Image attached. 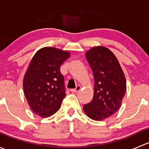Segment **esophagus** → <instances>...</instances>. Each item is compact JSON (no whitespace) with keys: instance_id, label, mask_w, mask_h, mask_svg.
<instances>
[{"instance_id":"1","label":"esophagus","mask_w":149,"mask_h":149,"mask_svg":"<svg viewBox=\"0 0 149 149\" xmlns=\"http://www.w3.org/2000/svg\"><path fill=\"white\" fill-rule=\"evenodd\" d=\"M81 88V86H79V85H78L77 86H76V88H73V89H71V90H70V91H71V92L76 93V92H78V91H80Z\"/></svg>"}]
</instances>
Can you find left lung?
Returning <instances> with one entry per match:
<instances>
[{
    "label": "left lung",
    "mask_w": 149,
    "mask_h": 149,
    "mask_svg": "<svg viewBox=\"0 0 149 149\" xmlns=\"http://www.w3.org/2000/svg\"><path fill=\"white\" fill-rule=\"evenodd\" d=\"M86 57L94 74V88L93 100L84 105V111L94 120H103L121 107L126 79L118 58L108 48L94 47Z\"/></svg>",
    "instance_id": "obj_1"
}]
</instances>
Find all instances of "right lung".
Segmentation results:
<instances>
[{"mask_svg":"<svg viewBox=\"0 0 149 149\" xmlns=\"http://www.w3.org/2000/svg\"><path fill=\"white\" fill-rule=\"evenodd\" d=\"M70 52L55 47L39 49L31 58L23 79L25 97L31 110L41 118L54 115L65 97L61 66Z\"/></svg>","mask_w":149,"mask_h":149,"instance_id":"1","label":"right lung"}]
</instances>
